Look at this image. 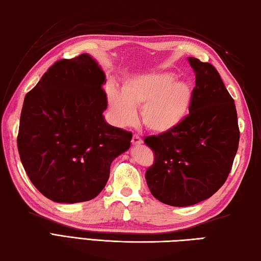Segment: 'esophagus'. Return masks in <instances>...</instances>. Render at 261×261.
Returning a JSON list of instances; mask_svg holds the SVG:
<instances>
[{
    "label": "esophagus",
    "instance_id": "34e87169",
    "mask_svg": "<svg viewBox=\"0 0 261 261\" xmlns=\"http://www.w3.org/2000/svg\"><path fill=\"white\" fill-rule=\"evenodd\" d=\"M131 142H132V145H134V146H139V145H141V143H142V139L138 135H134V137H132Z\"/></svg>",
    "mask_w": 261,
    "mask_h": 261
}]
</instances>
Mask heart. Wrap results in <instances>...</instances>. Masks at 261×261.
<instances>
[{"mask_svg":"<svg viewBox=\"0 0 261 261\" xmlns=\"http://www.w3.org/2000/svg\"><path fill=\"white\" fill-rule=\"evenodd\" d=\"M176 80L174 73L158 71L125 81L122 92L109 86L107 97L112 121L118 126H129L136 121L135 108L141 107V120L148 130L165 134L175 129L193 103L190 82Z\"/></svg>","mask_w":261,"mask_h":261,"instance_id":"1","label":"heart"}]
</instances>
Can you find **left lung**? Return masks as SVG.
<instances>
[{
  "label": "left lung",
  "mask_w": 261,
  "mask_h": 261,
  "mask_svg": "<svg viewBox=\"0 0 261 261\" xmlns=\"http://www.w3.org/2000/svg\"><path fill=\"white\" fill-rule=\"evenodd\" d=\"M195 73L190 114L171 131L150 136L154 153L146 171L153 197L171 206H191L218 192L231 171L240 131L233 98L218 70L194 57Z\"/></svg>",
  "instance_id": "1"
}]
</instances>
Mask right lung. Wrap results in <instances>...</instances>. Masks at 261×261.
Segmentation results:
<instances>
[{
	"instance_id": "add662e5",
	"label": "right lung",
	"mask_w": 261,
	"mask_h": 261,
	"mask_svg": "<svg viewBox=\"0 0 261 261\" xmlns=\"http://www.w3.org/2000/svg\"><path fill=\"white\" fill-rule=\"evenodd\" d=\"M105 74L91 55L62 59L27 94L18 149L37 190L57 203L96 197L113 160L130 148L132 134L104 120Z\"/></svg>"
}]
</instances>
